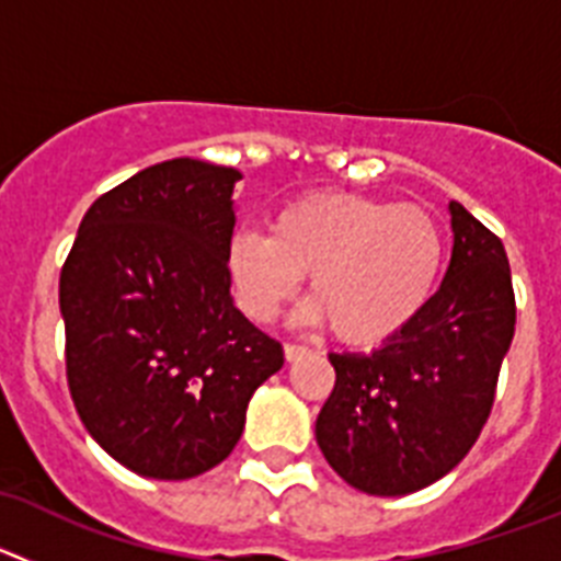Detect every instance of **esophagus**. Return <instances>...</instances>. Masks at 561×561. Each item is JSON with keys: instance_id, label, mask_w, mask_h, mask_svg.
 I'll return each instance as SVG.
<instances>
[{"instance_id": "34e87169", "label": "esophagus", "mask_w": 561, "mask_h": 561, "mask_svg": "<svg viewBox=\"0 0 561 561\" xmlns=\"http://www.w3.org/2000/svg\"><path fill=\"white\" fill-rule=\"evenodd\" d=\"M284 354H286V362H297L300 356L309 354V348H306V345H297V342H286Z\"/></svg>"}]
</instances>
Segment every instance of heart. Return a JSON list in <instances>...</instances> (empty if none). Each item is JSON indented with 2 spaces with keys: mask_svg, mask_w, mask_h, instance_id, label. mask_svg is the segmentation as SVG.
Listing matches in <instances>:
<instances>
[{
  "mask_svg": "<svg viewBox=\"0 0 561 561\" xmlns=\"http://www.w3.org/2000/svg\"><path fill=\"white\" fill-rule=\"evenodd\" d=\"M444 257V230L421 207L306 193L272 216L270 232H232L225 264L252 323H272L309 275L306 323H331L348 345H379L427 309Z\"/></svg>",
  "mask_w": 561,
  "mask_h": 561,
  "instance_id": "obj_1",
  "label": "heart"
}]
</instances>
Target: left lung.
Wrapping results in <instances>:
<instances>
[{
	"label": "left lung",
	"instance_id": "8db88e82",
	"mask_svg": "<svg viewBox=\"0 0 561 561\" xmlns=\"http://www.w3.org/2000/svg\"><path fill=\"white\" fill-rule=\"evenodd\" d=\"M453 257L427 309L370 354H329L336 385L317 447L354 489L401 497L449 474L492 413L512 348L514 289L503 241L449 202Z\"/></svg>",
	"mask_w": 561,
	"mask_h": 561
}]
</instances>
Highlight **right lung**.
<instances>
[{
	"label": "right lung",
	"mask_w": 561,
	"mask_h": 561,
	"mask_svg": "<svg viewBox=\"0 0 561 561\" xmlns=\"http://www.w3.org/2000/svg\"><path fill=\"white\" fill-rule=\"evenodd\" d=\"M238 180L191 157L134 173L89 207L61 270L69 393L89 435L142 478L219 466L252 393L284 368L280 342L230 295Z\"/></svg>",
	"instance_id": "1"
}]
</instances>
